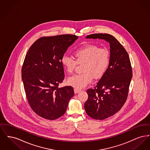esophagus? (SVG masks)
Listing matches in <instances>:
<instances>
[{
	"label": "esophagus",
	"instance_id": "34e87169",
	"mask_svg": "<svg viewBox=\"0 0 150 150\" xmlns=\"http://www.w3.org/2000/svg\"><path fill=\"white\" fill-rule=\"evenodd\" d=\"M80 91H81V90L79 89H78V88H74V92H75V93H79V92H80Z\"/></svg>",
	"mask_w": 150,
	"mask_h": 150
}]
</instances>
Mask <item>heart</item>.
Wrapping results in <instances>:
<instances>
[{
	"mask_svg": "<svg viewBox=\"0 0 150 150\" xmlns=\"http://www.w3.org/2000/svg\"><path fill=\"white\" fill-rule=\"evenodd\" d=\"M75 59L63 56L61 64L64 70L72 74L78 64L82 65V73L68 79V84L75 88H83L91 83L93 78H100L107 71L110 64L109 51L94 44H85L73 52Z\"/></svg>",
	"mask_w": 150,
	"mask_h": 150,
	"instance_id": "obj_1",
	"label": "heart"
}]
</instances>
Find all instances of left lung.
I'll list each match as a JSON object with an SVG mask.
<instances>
[{
	"instance_id": "left-lung-1",
	"label": "left lung",
	"mask_w": 150,
	"mask_h": 150,
	"mask_svg": "<svg viewBox=\"0 0 150 150\" xmlns=\"http://www.w3.org/2000/svg\"><path fill=\"white\" fill-rule=\"evenodd\" d=\"M86 39H100L110 44V61L105 74L94 89L86 91L88 99L84 105L86 113L96 120H103L117 112L125 103L132 78V70L127 52L110 34H94Z\"/></svg>"
}]
</instances>
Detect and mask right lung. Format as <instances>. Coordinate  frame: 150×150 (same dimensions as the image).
I'll return each instance as SVG.
<instances>
[{"label":"right lung","mask_w":150,"mask_h":150,"mask_svg":"<svg viewBox=\"0 0 150 150\" xmlns=\"http://www.w3.org/2000/svg\"><path fill=\"white\" fill-rule=\"evenodd\" d=\"M78 38L74 35L42 37L30 47L22 67V79L27 100L36 114L53 120L64 114L73 88H59L64 78L61 59Z\"/></svg>","instance_id":"add662e5"}]
</instances>
